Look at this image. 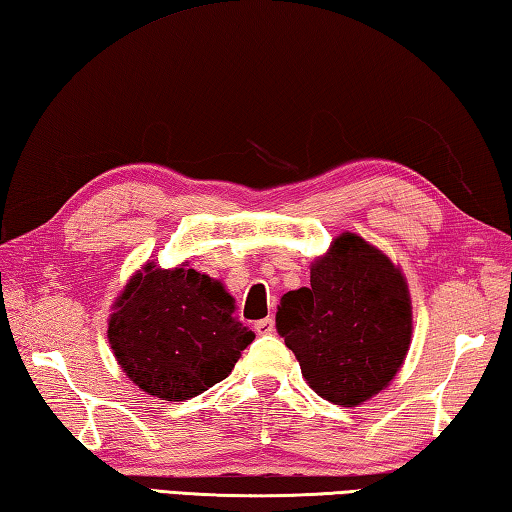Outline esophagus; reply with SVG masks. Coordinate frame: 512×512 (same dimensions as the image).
Here are the masks:
<instances>
[{
    "mask_svg": "<svg viewBox=\"0 0 512 512\" xmlns=\"http://www.w3.org/2000/svg\"><path fill=\"white\" fill-rule=\"evenodd\" d=\"M254 330L258 335H272L274 333V319L272 317H265L261 321H256Z\"/></svg>",
    "mask_w": 512,
    "mask_h": 512,
    "instance_id": "esophagus-1",
    "label": "esophagus"
}]
</instances>
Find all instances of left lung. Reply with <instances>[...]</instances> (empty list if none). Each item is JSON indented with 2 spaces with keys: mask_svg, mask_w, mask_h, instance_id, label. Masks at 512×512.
<instances>
[{
  "mask_svg": "<svg viewBox=\"0 0 512 512\" xmlns=\"http://www.w3.org/2000/svg\"><path fill=\"white\" fill-rule=\"evenodd\" d=\"M276 328L312 391L339 407L364 405L409 353L407 279L382 249L344 231L310 263L308 288L283 294Z\"/></svg>",
  "mask_w": 512,
  "mask_h": 512,
  "instance_id": "8db88e82",
  "label": "left lung"
}]
</instances>
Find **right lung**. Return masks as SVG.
I'll return each mask as SVG.
<instances>
[{
  "instance_id": "right-lung-1",
  "label": "right lung",
  "mask_w": 512,
  "mask_h": 512,
  "mask_svg": "<svg viewBox=\"0 0 512 512\" xmlns=\"http://www.w3.org/2000/svg\"><path fill=\"white\" fill-rule=\"evenodd\" d=\"M107 339L123 373L148 396L184 402L227 378L254 333L233 317L220 281L186 263H146L112 303Z\"/></svg>"
}]
</instances>
